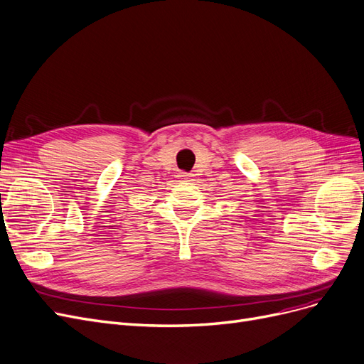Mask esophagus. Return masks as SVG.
I'll return each instance as SVG.
<instances>
[{
  "instance_id": "obj_1",
  "label": "esophagus",
  "mask_w": 364,
  "mask_h": 364,
  "mask_svg": "<svg viewBox=\"0 0 364 364\" xmlns=\"http://www.w3.org/2000/svg\"><path fill=\"white\" fill-rule=\"evenodd\" d=\"M192 177H193V176H191V173H187V172H181V173H180V178H181L183 181H192Z\"/></svg>"
}]
</instances>
